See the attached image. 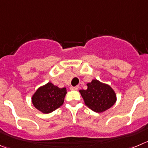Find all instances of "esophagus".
<instances>
[{
  "label": "esophagus",
  "instance_id": "esophagus-1",
  "mask_svg": "<svg viewBox=\"0 0 148 148\" xmlns=\"http://www.w3.org/2000/svg\"><path fill=\"white\" fill-rule=\"evenodd\" d=\"M79 88V86H75V87H72L71 86V88H70V89L71 90H77Z\"/></svg>",
  "mask_w": 148,
  "mask_h": 148
}]
</instances>
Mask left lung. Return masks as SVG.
Returning a JSON list of instances; mask_svg holds the SVG:
<instances>
[{"label":"left lung","mask_w":148,"mask_h":148,"mask_svg":"<svg viewBox=\"0 0 148 148\" xmlns=\"http://www.w3.org/2000/svg\"><path fill=\"white\" fill-rule=\"evenodd\" d=\"M86 90H79L85 105L96 112L101 113L111 108L117 101L114 90L109 85L93 79L87 84Z\"/></svg>","instance_id":"8db88e82"}]
</instances>
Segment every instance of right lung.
<instances>
[{
  "instance_id": "right-lung-1",
  "label": "right lung",
  "mask_w": 148,
  "mask_h": 148,
  "mask_svg": "<svg viewBox=\"0 0 148 148\" xmlns=\"http://www.w3.org/2000/svg\"><path fill=\"white\" fill-rule=\"evenodd\" d=\"M66 88H60L52 82L39 87L31 98L33 105L38 111L48 114L63 105Z\"/></svg>"
}]
</instances>
